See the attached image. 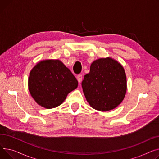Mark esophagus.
Wrapping results in <instances>:
<instances>
[{
	"instance_id": "34e87169",
	"label": "esophagus",
	"mask_w": 159,
	"mask_h": 159,
	"mask_svg": "<svg viewBox=\"0 0 159 159\" xmlns=\"http://www.w3.org/2000/svg\"><path fill=\"white\" fill-rule=\"evenodd\" d=\"M82 79H83V75H82V74H78V75L77 76V80H78V82L81 83V81H82Z\"/></svg>"
}]
</instances>
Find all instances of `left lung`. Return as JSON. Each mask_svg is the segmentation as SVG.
<instances>
[{
  "mask_svg": "<svg viewBox=\"0 0 159 159\" xmlns=\"http://www.w3.org/2000/svg\"><path fill=\"white\" fill-rule=\"evenodd\" d=\"M81 86L89 105L97 110L107 111L123 100L126 92V74L117 61L100 58L91 64Z\"/></svg>",
  "mask_w": 159,
  "mask_h": 159,
  "instance_id": "8db88e82",
  "label": "left lung"
}]
</instances>
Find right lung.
<instances>
[{"label": "right lung", "instance_id": "right-lung-1", "mask_svg": "<svg viewBox=\"0 0 159 159\" xmlns=\"http://www.w3.org/2000/svg\"><path fill=\"white\" fill-rule=\"evenodd\" d=\"M78 82L70 70L58 60L37 63L31 70L28 87L31 96L40 106L51 109L60 105Z\"/></svg>", "mask_w": 159, "mask_h": 159}]
</instances>
